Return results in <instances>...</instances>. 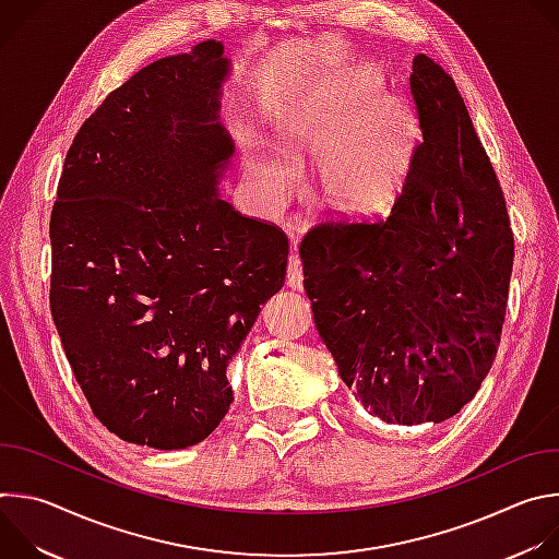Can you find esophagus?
I'll use <instances>...</instances> for the list:
<instances>
[{
	"instance_id": "esophagus-1",
	"label": "esophagus",
	"mask_w": 559,
	"mask_h": 559,
	"mask_svg": "<svg viewBox=\"0 0 559 559\" xmlns=\"http://www.w3.org/2000/svg\"><path fill=\"white\" fill-rule=\"evenodd\" d=\"M287 285L292 289H302V263L296 252L289 254V270H287Z\"/></svg>"
}]
</instances>
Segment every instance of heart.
<instances>
[{
  "label": "heart",
  "mask_w": 559,
  "mask_h": 559,
  "mask_svg": "<svg viewBox=\"0 0 559 559\" xmlns=\"http://www.w3.org/2000/svg\"><path fill=\"white\" fill-rule=\"evenodd\" d=\"M380 76L360 66L276 119V136L296 168H316V194L325 210L345 218L386 210L401 194L414 164L418 121L397 95H378ZM246 173L261 201L283 205L296 175L272 156L252 152Z\"/></svg>",
  "instance_id": "b5f03b06"
}]
</instances>
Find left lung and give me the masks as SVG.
Listing matches in <instances>:
<instances>
[{
	"mask_svg": "<svg viewBox=\"0 0 559 559\" xmlns=\"http://www.w3.org/2000/svg\"><path fill=\"white\" fill-rule=\"evenodd\" d=\"M409 88L423 141L391 214L318 223L298 250L343 382L407 427L444 423L480 389L513 270L507 201L453 79L416 55Z\"/></svg>",
	"mask_w": 559,
	"mask_h": 559,
	"instance_id": "8db88e82",
	"label": "left lung"
}]
</instances>
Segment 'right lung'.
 <instances>
[{"instance_id":"obj_1","label":"right lung","mask_w":559,"mask_h":559,"mask_svg":"<svg viewBox=\"0 0 559 559\" xmlns=\"http://www.w3.org/2000/svg\"><path fill=\"white\" fill-rule=\"evenodd\" d=\"M227 72L214 39L141 68L79 128L57 186L52 321L95 418L132 444L218 427L225 369L285 283V231L218 197Z\"/></svg>"}]
</instances>
